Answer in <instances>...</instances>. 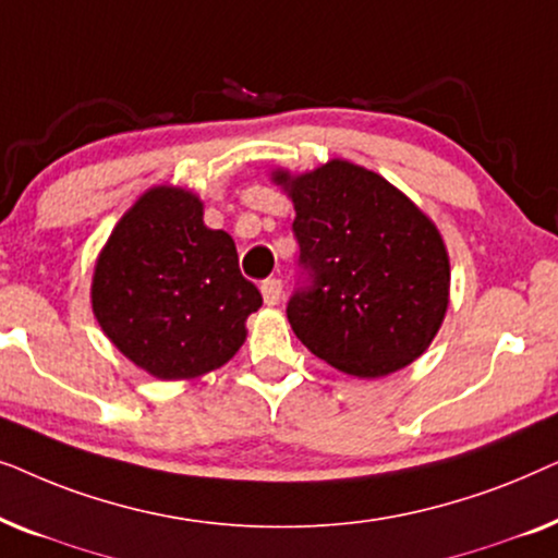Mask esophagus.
<instances>
[{
	"label": "esophagus",
	"mask_w": 558,
	"mask_h": 558,
	"mask_svg": "<svg viewBox=\"0 0 558 558\" xmlns=\"http://www.w3.org/2000/svg\"><path fill=\"white\" fill-rule=\"evenodd\" d=\"M262 294H264V302L269 304H277L281 300V279H264L262 281Z\"/></svg>",
	"instance_id": "1"
}]
</instances>
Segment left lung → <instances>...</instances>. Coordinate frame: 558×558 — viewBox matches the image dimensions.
Here are the masks:
<instances>
[{
  "label": "left lung",
  "mask_w": 558,
  "mask_h": 558,
  "mask_svg": "<svg viewBox=\"0 0 558 558\" xmlns=\"http://www.w3.org/2000/svg\"><path fill=\"white\" fill-rule=\"evenodd\" d=\"M292 197L300 287L287 317L332 368L380 378L429 348L449 304V256L437 226L380 174L330 159L274 172Z\"/></svg>",
  "instance_id": "obj_1"
}]
</instances>
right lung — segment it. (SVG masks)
<instances>
[{"mask_svg": "<svg viewBox=\"0 0 558 558\" xmlns=\"http://www.w3.org/2000/svg\"><path fill=\"white\" fill-rule=\"evenodd\" d=\"M90 304L129 361L159 380H182L231 361L262 294L243 279L231 235L203 223L201 197L159 185L106 241Z\"/></svg>", "mask_w": 558, "mask_h": 558, "instance_id": "right-lung-1", "label": "right lung"}]
</instances>
